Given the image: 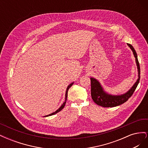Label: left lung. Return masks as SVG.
Listing matches in <instances>:
<instances>
[{
    "label": "left lung",
    "mask_w": 148,
    "mask_h": 148,
    "mask_svg": "<svg viewBox=\"0 0 148 148\" xmlns=\"http://www.w3.org/2000/svg\"><path fill=\"white\" fill-rule=\"evenodd\" d=\"M127 45L130 47L133 52L134 56L135 57V60L138 71V79H137L136 82L134 84L132 88L128 92L124 94V95L119 96H112L106 93L103 90V88L101 86V84L97 79L94 78H91V97L93 101L96 104L104 107H114L120 106L127 101L129 98L133 95L134 91H135L140 79V66L138 60L137 53L135 49L133 48L131 44H127Z\"/></svg>",
    "instance_id": "8db88e82"
}]
</instances>
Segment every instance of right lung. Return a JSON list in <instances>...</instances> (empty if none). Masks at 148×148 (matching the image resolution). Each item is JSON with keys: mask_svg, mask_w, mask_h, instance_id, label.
<instances>
[{"mask_svg": "<svg viewBox=\"0 0 148 148\" xmlns=\"http://www.w3.org/2000/svg\"><path fill=\"white\" fill-rule=\"evenodd\" d=\"M73 84V83L70 84L69 85V86H68V87H67V88H66V94H65V102L63 103V104H62V105L60 106V108H59V109H58V110H57L56 112H53V113H52V114H49V115H46V116H44V117H48V116H51V115H54V114H57V112H60V110H62V109H64V107H65V104H66V101L67 96H68V91H69V89L71 86H72Z\"/></svg>", "mask_w": 148, "mask_h": 148, "instance_id": "right-lung-1", "label": "right lung"}]
</instances>
